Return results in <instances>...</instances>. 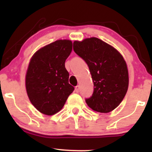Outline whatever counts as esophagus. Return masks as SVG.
Returning <instances> with one entry per match:
<instances>
[{
    "mask_svg": "<svg viewBox=\"0 0 152 152\" xmlns=\"http://www.w3.org/2000/svg\"><path fill=\"white\" fill-rule=\"evenodd\" d=\"M79 90H80L79 86H76L75 87V91H76V93H78V92H79Z\"/></svg>",
    "mask_w": 152,
    "mask_h": 152,
    "instance_id": "34e87169",
    "label": "esophagus"
}]
</instances>
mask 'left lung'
Returning <instances> with one entry per match:
<instances>
[{
  "label": "left lung",
  "mask_w": 152,
  "mask_h": 152,
  "mask_svg": "<svg viewBox=\"0 0 152 152\" xmlns=\"http://www.w3.org/2000/svg\"><path fill=\"white\" fill-rule=\"evenodd\" d=\"M74 50L85 61L94 82V92L86 102L91 109L109 113L119 105L129 86L126 61L117 50L97 38L75 41Z\"/></svg>",
  "instance_id": "1"
}]
</instances>
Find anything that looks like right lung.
<instances>
[{
  "mask_svg": "<svg viewBox=\"0 0 152 152\" xmlns=\"http://www.w3.org/2000/svg\"><path fill=\"white\" fill-rule=\"evenodd\" d=\"M71 50V41L58 40L37 50L31 59L26 76V91L31 104L43 114L58 112L74 91L65 68Z\"/></svg>",
  "mask_w": 152,
  "mask_h": 152,
  "instance_id": "obj_1",
  "label": "right lung"
}]
</instances>
